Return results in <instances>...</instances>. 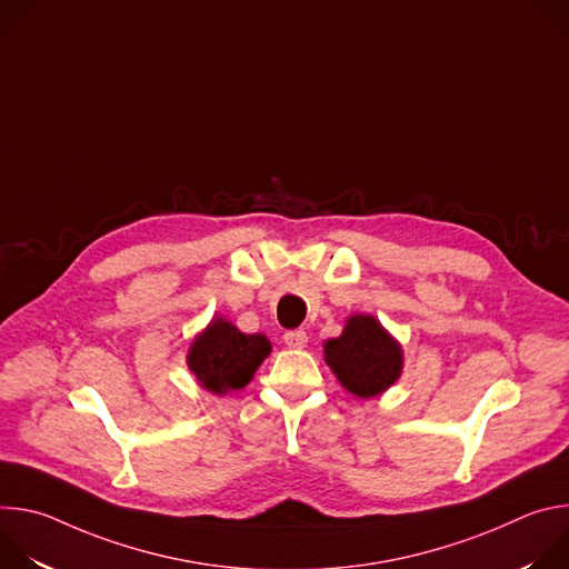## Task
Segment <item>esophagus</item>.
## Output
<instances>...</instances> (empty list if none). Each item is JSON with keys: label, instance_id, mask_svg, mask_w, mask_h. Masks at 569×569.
I'll use <instances>...</instances> for the list:
<instances>
[{"label": "esophagus", "instance_id": "34e87169", "mask_svg": "<svg viewBox=\"0 0 569 569\" xmlns=\"http://www.w3.org/2000/svg\"><path fill=\"white\" fill-rule=\"evenodd\" d=\"M283 340H286V345H288L290 349H303V347L308 345V336H306V331H303V329L288 331V333L283 336Z\"/></svg>", "mask_w": 569, "mask_h": 569}]
</instances>
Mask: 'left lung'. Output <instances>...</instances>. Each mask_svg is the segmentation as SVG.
<instances>
[{"label":"left lung","mask_w":569,"mask_h":569,"mask_svg":"<svg viewBox=\"0 0 569 569\" xmlns=\"http://www.w3.org/2000/svg\"><path fill=\"white\" fill-rule=\"evenodd\" d=\"M323 353L338 380L360 398L382 393L398 380L402 367L400 347L369 315L351 317L345 333L323 345Z\"/></svg>","instance_id":"1"}]
</instances>
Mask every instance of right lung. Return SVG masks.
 I'll list each match as a JSON object with an SVG mask.
<instances>
[{
  "instance_id": "obj_1",
  "label": "right lung",
  "mask_w": 569,
  "mask_h": 569,
  "mask_svg": "<svg viewBox=\"0 0 569 569\" xmlns=\"http://www.w3.org/2000/svg\"><path fill=\"white\" fill-rule=\"evenodd\" d=\"M268 353L266 336H246L229 321L216 319L191 345L187 360L204 389L227 393L246 387Z\"/></svg>"
}]
</instances>
